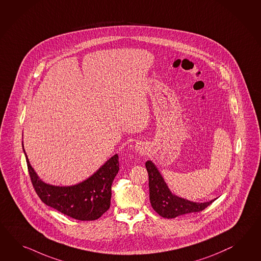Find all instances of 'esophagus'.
I'll list each match as a JSON object with an SVG mask.
<instances>
[{"label": "esophagus", "mask_w": 261, "mask_h": 261, "mask_svg": "<svg viewBox=\"0 0 261 261\" xmlns=\"http://www.w3.org/2000/svg\"><path fill=\"white\" fill-rule=\"evenodd\" d=\"M135 150H136L137 152H139V153H143V152H144V146H143V144H141V143H137V144L135 145Z\"/></svg>", "instance_id": "esophagus-1"}]
</instances>
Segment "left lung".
<instances>
[{
    "label": "left lung",
    "mask_w": 261,
    "mask_h": 261,
    "mask_svg": "<svg viewBox=\"0 0 261 261\" xmlns=\"http://www.w3.org/2000/svg\"><path fill=\"white\" fill-rule=\"evenodd\" d=\"M145 165L149 175L150 203L153 210L163 218L172 219L188 213L199 212L217 199H213L210 202L199 203L179 197L169 189L162 174L153 161L148 160Z\"/></svg>",
    "instance_id": "left-lung-1"
}]
</instances>
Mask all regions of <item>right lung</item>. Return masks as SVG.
I'll return each mask as SVG.
<instances>
[{
	"label": "right lung",
	"mask_w": 261,
	"mask_h": 261,
	"mask_svg": "<svg viewBox=\"0 0 261 261\" xmlns=\"http://www.w3.org/2000/svg\"><path fill=\"white\" fill-rule=\"evenodd\" d=\"M33 186L40 200L59 212L79 221H94L110 206L111 186L119 172L118 153L107 160L89 177L71 186L47 184L35 172L24 151Z\"/></svg>",
	"instance_id": "obj_1"
}]
</instances>
